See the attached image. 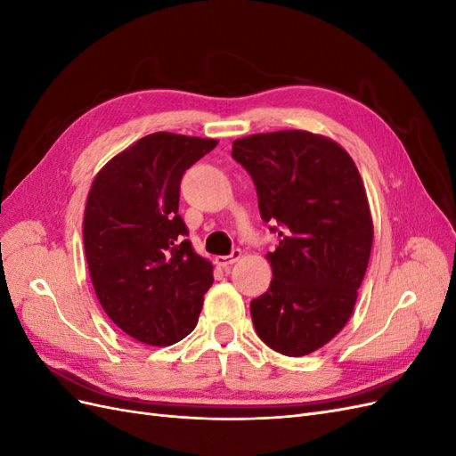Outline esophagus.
Wrapping results in <instances>:
<instances>
[{"label":"esophagus","mask_w":456,"mask_h":456,"mask_svg":"<svg viewBox=\"0 0 456 456\" xmlns=\"http://www.w3.org/2000/svg\"><path fill=\"white\" fill-rule=\"evenodd\" d=\"M240 256H241V249H233L230 255H226V256H216L215 260H216V265L218 266H223V268H230L233 262H238L240 260Z\"/></svg>","instance_id":"obj_1"}]
</instances>
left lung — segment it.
I'll list each match as a JSON object with an SVG mask.
<instances>
[{
  "label": "left lung",
  "mask_w": 456,
  "mask_h": 456,
  "mask_svg": "<svg viewBox=\"0 0 456 456\" xmlns=\"http://www.w3.org/2000/svg\"><path fill=\"white\" fill-rule=\"evenodd\" d=\"M232 158L280 236L266 255L273 280L251 300L256 335L283 355L312 354L348 323L367 272L372 218L360 171L342 146L308 131L243 136Z\"/></svg>",
  "instance_id": "1"
}]
</instances>
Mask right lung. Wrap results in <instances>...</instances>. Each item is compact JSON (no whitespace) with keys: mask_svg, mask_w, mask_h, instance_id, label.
I'll list each match as a JSON object with an SVG mask.
<instances>
[{"mask_svg":"<svg viewBox=\"0 0 456 456\" xmlns=\"http://www.w3.org/2000/svg\"><path fill=\"white\" fill-rule=\"evenodd\" d=\"M216 146L175 133L142 136L94 176L84 245L96 298L123 333L171 346L198 325L213 265L178 215L181 178Z\"/></svg>","mask_w":456,"mask_h":456,"instance_id":"1","label":"right lung"}]
</instances>
